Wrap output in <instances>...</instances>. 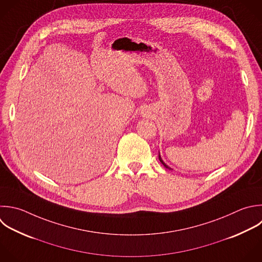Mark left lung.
Masks as SVG:
<instances>
[{
  "label": "left lung",
  "instance_id": "8db88e82",
  "mask_svg": "<svg viewBox=\"0 0 262 262\" xmlns=\"http://www.w3.org/2000/svg\"><path fill=\"white\" fill-rule=\"evenodd\" d=\"M159 160H160V162H161V163H162V164H163V165H164V166H165V167H166V168H168V169H170V170H172V169H171V168H170V167H168V166H167V165H166V164H165V163H164V162H163V160H162V158H161V156H160V154H159Z\"/></svg>",
  "mask_w": 262,
  "mask_h": 262
}]
</instances>
